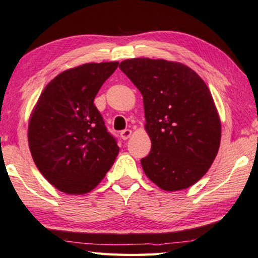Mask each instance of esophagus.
<instances>
[{"label": "esophagus", "mask_w": 258, "mask_h": 258, "mask_svg": "<svg viewBox=\"0 0 258 258\" xmlns=\"http://www.w3.org/2000/svg\"><path fill=\"white\" fill-rule=\"evenodd\" d=\"M131 135H132V131L131 130H124L120 132V138L123 140H127L131 138Z\"/></svg>", "instance_id": "34e87169"}]
</instances>
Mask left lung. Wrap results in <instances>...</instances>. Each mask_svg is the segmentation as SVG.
<instances>
[{"label":"left lung","instance_id":"left-lung-1","mask_svg":"<svg viewBox=\"0 0 258 258\" xmlns=\"http://www.w3.org/2000/svg\"><path fill=\"white\" fill-rule=\"evenodd\" d=\"M119 68L143 96L151 152L146 176L165 191L189 188L218 153L221 124L209 88L195 70L164 59L124 60Z\"/></svg>","mask_w":258,"mask_h":258}]
</instances>
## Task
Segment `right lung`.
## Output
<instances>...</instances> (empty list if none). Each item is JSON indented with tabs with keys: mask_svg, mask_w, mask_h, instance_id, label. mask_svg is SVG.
<instances>
[{
	"mask_svg": "<svg viewBox=\"0 0 258 258\" xmlns=\"http://www.w3.org/2000/svg\"><path fill=\"white\" fill-rule=\"evenodd\" d=\"M118 62L85 63L50 82L35 104L29 148L40 172L61 192L85 195L112 168L119 148L94 99Z\"/></svg>",
	"mask_w": 258,
	"mask_h": 258,
	"instance_id": "obj_1",
	"label": "right lung"
}]
</instances>
